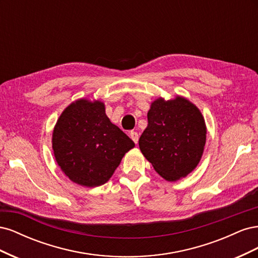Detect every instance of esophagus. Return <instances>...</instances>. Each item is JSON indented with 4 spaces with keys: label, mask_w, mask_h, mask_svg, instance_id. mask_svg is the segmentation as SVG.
Returning <instances> with one entry per match:
<instances>
[{
    "label": "esophagus",
    "mask_w": 258,
    "mask_h": 258,
    "mask_svg": "<svg viewBox=\"0 0 258 258\" xmlns=\"http://www.w3.org/2000/svg\"><path fill=\"white\" fill-rule=\"evenodd\" d=\"M129 136H130V138H131L132 140H134V142L137 144L138 141H139V135H138V132H136V131H130Z\"/></svg>",
    "instance_id": "1"
}]
</instances>
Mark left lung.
<instances>
[{
    "mask_svg": "<svg viewBox=\"0 0 258 258\" xmlns=\"http://www.w3.org/2000/svg\"><path fill=\"white\" fill-rule=\"evenodd\" d=\"M147 120L139 146L154 169L170 182L190 173L206 144V123L198 108L181 97L157 99L147 113Z\"/></svg>",
    "mask_w": 258,
    "mask_h": 258,
    "instance_id": "left-lung-1",
    "label": "left lung"
}]
</instances>
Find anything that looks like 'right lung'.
I'll use <instances>...</instances> for the list:
<instances>
[{
  "instance_id": "right-lung-1",
  "label": "right lung",
  "mask_w": 258,
  "mask_h": 258,
  "mask_svg": "<svg viewBox=\"0 0 258 258\" xmlns=\"http://www.w3.org/2000/svg\"><path fill=\"white\" fill-rule=\"evenodd\" d=\"M134 146V141L110 121L99 101L81 99L69 105L52 135L59 167L71 181L87 187L107 182Z\"/></svg>"
}]
</instances>
